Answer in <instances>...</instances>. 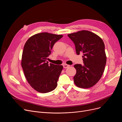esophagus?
I'll list each match as a JSON object with an SVG mask.
<instances>
[{
	"label": "esophagus",
	"mask_w": 122,
	"mask_h": 122,
	"mask_svg": "<svg viewBox=\"0 0 122 122\" xmlns=\"http://www.w3.org/2000/svg\"><path fill=\"white\" fill-rule=\"evenodd\" d=\"M69 66H69V65H67V64H64V65H63V67H64V68H68Z\"/></svg>",
	"instance_id": "1"
}]
</instances>
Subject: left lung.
<instances>
[{
    "label": "left lung",
    "mask_w": 122,
    "mask_h": 122,
    "mask_svg": "<svg viewBox=\"0 0 122 122\" xmlns=\"http://www.w3.org/2000/svg\"><path fill=\"white\" fill-rule=\"evenodd\" d=\"M68 36L75 45L76 54H83L84 65H74L76 69L75 84L80 88L91 87L99 81L105 69L106 56L104 42L98 36L86 30Z\"/></svg>",
    "instance_id": "obj_1"
}]
</instances>
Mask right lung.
<instances>
[{
	"instance_id": "1",
	"label": "right lung",
	"mask_w": 122,
	"mask_h": 122,
	"mask_svg": "<svg viewBox=\"0 0 122 122\" xmlns=\"http://www.w3.org/2000/svg\"><path fill=\"white\" fill-rule=\"evenodd\" d=\"M63 37L61 35L41 33L30 36L25 43L21 66L30 85L41 93H47L57 87L63 66L46 61L55 43Z\"/></svg>"
}]
</instances>
